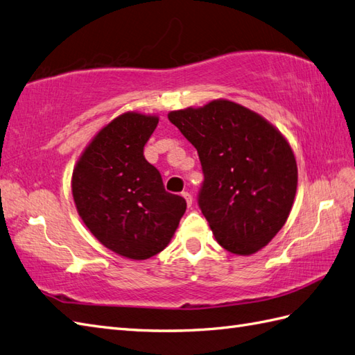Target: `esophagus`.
Wrapping results in <instances>:
<instances>
[{"label":"esophagus","instance_id":"esophagus-1","mask_svg":"<svg viewBox=\"0 0 355 355\" xmlns=\"http://www.w3.org/2000/svg\"><path fill=\"white\" fill-rule=\"evenodd\" d=\"M181 196L184 198L186 202H187V205H189V207H191V205H192V195L189 193V192H181Z\"/></svg>","mask_w":355,"mask_h":355}]
</instances>
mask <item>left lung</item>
<instances>
[{"label": "left lung", "instance_id": "8db88e82", "mask_svg": "<svg viewBox=\"0 0 355 355\" xmlns=\"http://www.w3.org/2000/svg\"><path fill=\"white\" fill-rule=\"evenodd\" d=\"M200 155L198 204L222 248L251 255L292 210L298 166L287 139L259 113L230 100L168 113Z\"/></svg>", "mask_w": 355, "mask_h": 355}]
</instances>
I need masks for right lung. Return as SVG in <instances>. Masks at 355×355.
<instances>
[{
  "instance_id": "obj_1",
  "label": "right lung",
  "mask_w": 355,
  "mask_h": 355,
  "mask_svg": "<svg viewBox=\"0 0 355 355\" xmlns=\"http://www.w3.org/2000/svg\"><path fill=\"white\" fill-rule=\"evenodd\" d=\"M157 114L127 112L90 140L72 172L80 218L105 248L146 260L166 248L186 211L184 198L164 191L144 157Z\"/></svg>"
}]
</instances>
